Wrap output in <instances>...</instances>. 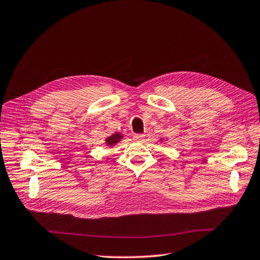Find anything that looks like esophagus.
<instances>
[{"mask_svg":"<svg viewBox=\"0 0 260 260\" xmlns=\"http://www.w3.org/2000/svg\"><path fill=\"white\" fill-rule=\"evenodd\" d=\"M145 135L144 134H136V135H134V139L135 140H143V139H145Z\"/></svg>","mask_w":260,"mask_h":260,"instance_id":"34e87169","label":"esophagus"}]
</instances>
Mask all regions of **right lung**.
<instances>
[{
	"instance_id": "1",
	"label": "right lung",
	"mask_w": 260,
	"mask_h": 260,
	"mask_svg": "<svg viewBox=\"0 0 260 260\" xmlns=\"http://www.w3.org/2000/svg\"><path fill=\"white\" fill-rule=\"evenodd\" d=\"M121 139V135L120 134H114V135H112L111 137H108L107 138V144L108 145H114V144H116L118 140Z\"/></svg>"
}]
</instances>
